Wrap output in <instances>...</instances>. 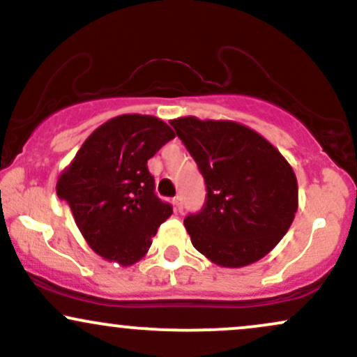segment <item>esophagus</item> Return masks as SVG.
Segmentation results:
<instances>
[{
  "instance_id": "esophagus-1",
  "label": "esophagus",
  "mask_w": 357,
  "mask_h": 357,
  "mask_svg": "<svg viewBox=\"0 0 357 357\" xmlns=\"http://www.w3.org/2000/svg\"><path fill=\"white\" fill-rule=\"evenodd\" d=\"M173 204H174V210L176 211H183V199H181V196H176V198L173 199Z\"/></svg>"
}]
</instances>
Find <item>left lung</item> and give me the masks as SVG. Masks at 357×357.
<instances>
[{
  "label": "left lung",
  "mask_w": 357,
  "mask_h": 357,
  "mask_svg": "<svg viewBox=\"0 0 357 357\" xmlns=\"http://www.w3.org/2000/svg\"><path fill=\"white\" fill-rule=\"evenodd\" d=\"M206 183L203 210L186 216L192 247L220 267L240 268L272 252L298 206L292 166L265 137L233 121H171Z\"/></svg>",
  "instance_id": "1"
}]
</instances>
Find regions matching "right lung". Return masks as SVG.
<instances>
[{
    "instance_id": "1",
    "label": "right lung",
    "mask_w": 357,
    "mask_h": 357,
    "mask_svg": "<svg viewBox=\"0 0 357 357\" xmlns=\"http://www.w3.org/2000/svg\"><path fill=\"white\" fill-rule=\"evenodd\" d=\"M173 137L161 119L124 114L97 127L61 171L56 195L97 255L129 267L147 253L173 213L155 196L147 161Z\"/></svg>"
}]
</instances>
